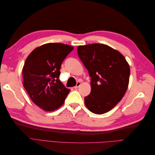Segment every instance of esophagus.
Wrapping results in <instances>:
<instances>
[{
  "instance_id": "obj_1",
  "label": "esophagus",
  "mask_w": 155,
  "mask_h": 155,
  "mask_svg": "<svg viewBox=\"0 0 155 155\" xmlns=\"http://www.w3.org/2000/svg\"><path fill=\"white\" fill-rule=\"evenodd\" d=\"M80 85H81V83L79 82V81H78V82H77V83H76V85L74 87V88H75V89L78 88L79 86H80Z\"/></svg>"
}]
</instances>
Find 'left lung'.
I'll list each match as a JSON object with an SVG mask.
<instances>
[{"instance_id": "8db88e82", "label": "left lung", "mask_w": 155, "mask_h": 155, "mask_svg": "<svg viewBox=\"0 0 155 155\" xmlns=\"http://www.w3.org/2000/svg\"><path fill=\"white\" fill-rule=\"evenodd\" d=\"M77 50L91 78V92L85 97V104L93 113L104 114L125 95L129 81V65L122 54L106 45L79 46Z\"/></svg>"}]
</instances>
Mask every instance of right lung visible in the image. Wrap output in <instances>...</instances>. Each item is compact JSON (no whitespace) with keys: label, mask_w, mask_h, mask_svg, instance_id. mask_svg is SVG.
Instances as JSON below:
<instances>
[{"label":"right lung","mask_w":155,"mask_h":155,"mask_svg":"<svg viewBox=\"0 0 155 155\" xmlns=\"http://www.w3.org/2000/svg\"><path fill=\"white\" fill-rule=\"evenodd\" d=\"M74 47L62 43H48L33 50L22 69L23 86L37 105L53 111L63 104L70 91L59 80L61 66Z\"/></svg>","instance_id":"1"}]
</instances>
